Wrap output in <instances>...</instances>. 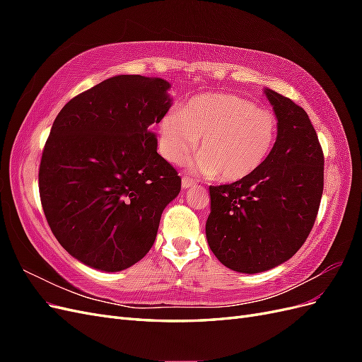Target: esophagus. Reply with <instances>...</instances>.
<instances>
[{
    "label": "esophagus",
    "mask_w": 362,
    "mask_h": 362,
    "mask_svg": "<svg viewBox=\"0 0 362 362\" xmlns=\"http://www.w3.org/2000/svg\"><path fill=\"white\" fill-rule=\"evenodd\" d=\"M181 184H182V189H189V187H192V185H194V181L189 177H182Z\"/></svg>",
    "instance_id": "obj_1"
}]
</instances>
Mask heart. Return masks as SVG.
I'll return each instance as SVG.
<instances>
[{
	"label": "heart",
	"instance_id": "1",
	"mask_svg": "<svg viewBox=\"0 0 362 362\" xmlns=\"http://www.w3.org/2000/svg\"><path fill=\"white\" fill-rule=\"evenodd\" d=\"M278 117L234 93H204L172 108L158 124V146L170 163H182L198 146L194 170L222 181L257 172L275 146Z\"/></svg>",
	"mask_w": 362,
	"mask_h": 362
}]
</instances>
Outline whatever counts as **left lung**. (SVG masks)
<instances>
[{
  "label": "left lung",
  "instance_id": "1",
  "mask_svg": "<svg viewBox=\"0 0 362 362\" xmlns=\"http://www.w3.org/2000/svg\"><path fill=\"white\" fill-rule=\"evenodd\" d=\"M278 117L270 156L249 177L210 185L205 233L228 269L259 273L298 252L314 226L323 193V151L311 120L290 98L264 90Z\"/></svg>",
  "mask_w": 362,
  "mask_h": 362
}]
</instances>
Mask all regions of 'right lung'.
<instances>
[{"instance_id": "1", "label": "right lung", "mask_w": 362, "mask_h": 362, "mask_svg": "<svg viewBox=\"0 0 362 362\" xmlns=\"http://www.w3.org/2000/svg\"><path fill=\"white\" fill-rule=\"evenodd\" d=\"M170 84L112 76L64 105L42 152L39 193L57 242L104 272L128 269L156 242L181 178L151 128L168 113Z\"/></svg>"}]
</instances>
